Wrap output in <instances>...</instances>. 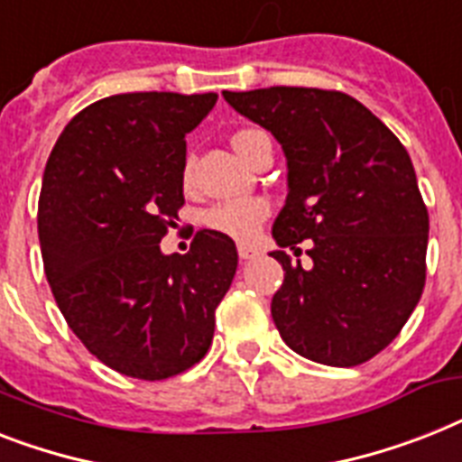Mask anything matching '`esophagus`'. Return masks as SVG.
I'll return each instance as SVG.
<instances>
[{
    "mask_svg": "<svg viewBox=\"0 0 462 462\" xmlns=\"http://www.w3.org/2000/svg\"><path fill=\"white\" fill-rule=\"evenodd\" d=\"M237 251H239V261H242V263H246V261L258 256V249L254 246V244H239Z\"/></svg>",
    "mask_w": 462,
    "mask_h": 462,
    "instance_id": "obj_1",
    "label": "esophagus"
}]
</instances>
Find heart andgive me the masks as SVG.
Listing matches in <instances>:
<instances>
[{
  "label": "heart",
  "mask_w": 462,
  "mask_h": 462,
  "mask_svg": "<svg viewBox=\"0 0 462 462\" xmlns=\"http://www.w3.org/2000/svg\"><path fill=\"white\" fill-rule=\"evenodd\" d=\"M261 137H265L263 133L258 130H239L235 137H232V146L237 149V153L244 161H249L251 149ZM189 178V166H185V180ZM270 216V204L265 199L251 197V199H235V201H220L213 208H208L204 216L206 225L211 230H218L223 235L232 239H246L256 237L261 225L265 223V218Z\"/></svg>",
  "instance_id": "heart-1"
}]
</instances>
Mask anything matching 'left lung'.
I'll return each mask as SVG.
<instances>
[{
	"label": "left lung",
	"mask_w": 462,
	"mask_h": 462,
	"mask_svg": "<svg viewBox=\"0 0 462 462\" xmlns=\"http://www.w3.org/2000/svg\"><path fill=\"white\" fill-rule=\"evenodd\" d=\"M287 156L273 223L284 282L270 313L309 361L354 367L389 346L425 287L430 216L406 146L361 101L316 88L223 92ZM311 239L303 269L283 249ZM300 250L295 249V255Z\"/></svg>",
	"instance_id": "left-lung-1"
}]
</instances>
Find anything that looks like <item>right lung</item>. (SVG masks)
I'll return each instance as SVG.
<instances>
[{
    "instance_id": "obj_1",
    "label": "right lung",
    "mask_w": 462,
    "mask_h": 462,
    "mask_svg": "<svg viewBox=\"0 0 462 462\" xmlns=\"http://www.w3.org/2000/svg\"><path fill=\"white\" fill-rule=\"evenodd\" d=\"M216 99L106 97L49 153L37 206L47 282L89 354L127 377L166 380L201 361L237 270L235 242L216 230H199L187 254L161 251L185 204V134Z\"/></svg>"
}]
</instances>
